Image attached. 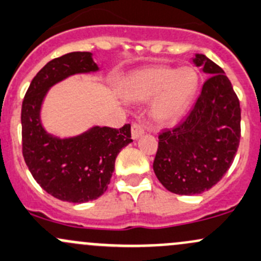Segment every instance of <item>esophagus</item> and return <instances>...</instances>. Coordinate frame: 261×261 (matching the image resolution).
I'll return each instance as SVG.
<instances>
[{
    "instance_id": "34e87169",
    "label": "esophagus",
    "mask_w": 261,
    "mask_h": 261,
    "mask_svg": "<svg viewBox=\"0 0 261 261\" xmlns=\"http://www.w3.org/2000/svg\"><path fill=\"white\" fill-rule=\"evenodd\" d=\"M145 134V128L142 127V125L140 123H133L131 125V136L134 140H138L140 136H142Z\"/></svg>"
}]
</instances>
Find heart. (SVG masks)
Listing matches in <instances>:
<instances>
[{
	"mask_svg": "<svg viewBox=\"0 0 261 261\" xmlns=\"http://www.w3.org/2000/svg\"><path fill=\"white\" fill-rule=\"evenodd\" d=\"M197 87L199 76L194 68L151 66L134 72L123 86V94L138 102L153 100L150 109L152 119L174 123L190 108Z\"/></svg>",
	"mask_w": 261,
	"mask_h": 261,
	"instance_id": "b5f03b06",
	"label": "heart"
}]
</instances>
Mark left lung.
Segmentation results:
<instances>
[{
	"label": "left lung",
	"mask_w": 261,
	"mask_h": 261,
	"mask_svg": "<svg viewBox=\"0 0 261 261\" xmlns=\"http://www.w3.org/2000/svg\"><path fill=\"white\" fill-rule=\"evenodd\" d=\"M194 65L209 75L190 114L159 135L153 171L169 191L196 195L218 184L234 161L240 141V103L224 70L205 55Z\"/></svg>",
	"instance_id": "obj_1"
}]
</instances>
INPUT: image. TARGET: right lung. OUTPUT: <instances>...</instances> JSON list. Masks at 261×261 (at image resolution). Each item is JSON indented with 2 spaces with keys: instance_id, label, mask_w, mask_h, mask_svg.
<instances>
[{
  "instance_id": "right-lung-1",
  "label": "right lung",
  "mask_w": 261,
  "mask_h": 261,
  "mask_svg": "<svg viewBox=\"0 0 261 261\" xmlns=\"http://www.w3.org/2000/svg\"><path fill=\"white\" fill-rule=\"evenodd\" d=\"M91 52H70L47 62L34 77L22 102V153L41 188L62 201H91L108 190L115 160L131 139V126L120 130L92 126L85 133L60 138L48 133L41 110L52 86L80 73L97 72Z\"/></svg>"
}]
</instances>
